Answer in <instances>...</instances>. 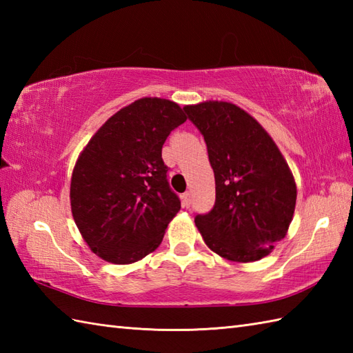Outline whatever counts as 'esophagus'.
Segmentation results:
<instances>
[{"label": "esophagus", "mask_w": 353, "mask_h": 353, "mask_svg": "<svg viewBox=\"0 0 353 353\" xmlns=\"http://www.w3.org/2000/svg\"><path fill=\"white\" fill-rule=\"evenodd\" d=\"M182 205H183V208H190V205H191V192L182 194Z\"/></svg>", "instance_id": "1"}]
</instances>
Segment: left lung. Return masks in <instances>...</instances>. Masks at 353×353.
<instances>
[{"label": "left lung", "mask_w": 353, "mask_h": 353, "mask_svg": "<svg viewBox=\"0 0 353 353\" xmlns=\"http://www.w3.org/2000/svg\"><path fill=\"white\" fill-rule=\"evenodd\" d=\"M183 110L203 134L215 176V205L196 216L206 245L232 262L265 258L287 235L297 188L287 161L256 119L228 101Z\"/></svg>", "instance_id": "1"}]
</instances>
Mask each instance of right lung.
Instances as JSON below:
<instances>
[{
  "label": "right lung",
  "instance_id": "right-lung-1",
  "mask_svg": "<svg viewBox=\"0 0 353 353\" xmlns=\"http://www.w3.org/2000/svg\"><path fill=\"white\" fill-rule=\"evenodd\" d=\"M185 121L177 103L144 97L112 115L81 150L71 177V211L97 256L133 264L162 243L181 211L162 145Z\"/></svg>",
  "mask_w": 353,
  "mask_h": 353
}]
</instances>
